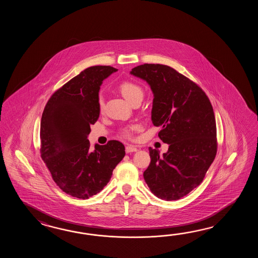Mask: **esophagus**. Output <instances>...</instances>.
Here are the masks:
<instances>
[{
  "instance_id": "34e87169",
  "label": "esophagus",
  "mask_w": 258,
  "mask_h": 258,
  "mask_svg": "<svg viewBox=\"0 0 258 258\" xmlns=\"http://www.w3.org/2000/svg\"><path fill=\"white\" fill-rule=\"evenodd\" d=\"M125 151H126V153L136 152V151H137V148L136 147H134V146H131V145H128V146H126V148H125Z\"/></svg>"
}]
</instances>
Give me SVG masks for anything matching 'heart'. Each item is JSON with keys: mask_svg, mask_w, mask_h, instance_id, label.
I'll return each mask as SVG.
<instances>
[{"mask_svg": "<svg viewBox=\"0 0 258 258\" xmlns=\"http://www.w3.org/2000/svg\"><path fill=\"white\" fill-rule=\"evenodd\" d=\"M119 88H120L121 95H122L130 103L133 102L135 99H138V98H143V95H144L143 88H141L139 85L136 84V83L125 81V82L121 83ZM98 102H99V108L102 109V107H103V105H104V99H103L102 96H99ZM135 130H136V126H135V125L124 127V128L121 130V134H122V136H124V137H131Z\"/></svg>", "mask_w": 258, "mask_h": 258, "instance_id": "heart-1", "label": "heart"}]
</instances>
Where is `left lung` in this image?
<instances>
[{"instance_id":"left-lung-1","label":"left lung","mask_w":258,"mask_h":258,"mask_svg":"<svg viewBox=\"0 0 258 258\" xmlns=\"http://www.w3.org/2000/svg\"><path fill=\"white\" fill-rule=\"evenodd\" d=\"M130 74L148 83L153 93L151 120L169 145L162 156L149 148L144 179L157 198L178 200L202 182L217 154L214 111L196 83L170 66L145 63Z\"/></svg>"}]
</instances>
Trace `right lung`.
<instances>
[{
  "instance_id": "1",
  "label": "right lung",
  "mask_w": 258,
  "mask_h": 258,
  "mask_svg": "<svg viewBox=\"0 0 258 258\" xmlns=\"http://www.w3.org/2000/svg\"><path fill=\"white\" fill-rule=\"evenodd\" d=\"M117 69L88 67L48 100L40 121V154L55 183L74 198L88 199L110 181L125 148L110 140L90 149V125L99 119L102 81Z\"/></svg>"
}]
</instances>
